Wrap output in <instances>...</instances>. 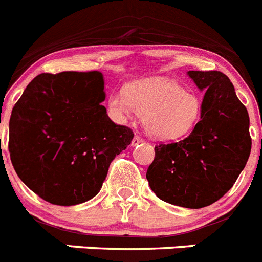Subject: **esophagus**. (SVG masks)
I'll return each instance as SVG.
<instances>
[{"mask_svg": "<svg viewBox=\"0 0 262 262\" xmlns=\"http://www.w3.org/2000/svg\"><path fill=\"white\" fill-rule=\"evenodd\" d=\"M140 143H143V139L140 138V136L136 135L135 138L133 139V142H131V144H133V147H136V146H139Z\"/></svg>", "mask_w": 262, "mask_h": 262, "instance_id": "obj_1", "label": "esophagus"}]
</instances>
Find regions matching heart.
I'll list each match as a JSON object with an SVG mask.
<instances>
[{
    "label": "heart",
    "mask_w": 262,
    "mask_h": 262,
    "mask_svg": "<svg viewBox=\"0 0 262 262\" xmlns=\"http://www.w3.org/2000/svg\"><path fill=\"white\" fill-rule=\"evenodd\" d=\"M110 111L124 118L135 110L144 129L152 138L175 140L195 129L203 116V102L198 94L167 78L135 82L128 91H115L108 99Z\"/></svg>",
    "instance_id": "b5f03b06"
}]
</instances>
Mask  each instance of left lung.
Instances as JSON below:
<instances>
[{
  "label": "left lung",
  "instance_id": "1",
  "mask_svg": "<svg viewBox=\"0 0 262 262\" xmlns=\"http://www.w3.org/2000/svg\"><path fill=\"white\" fill-rule=\"evenodd\" d=\"M204 90L203 116L185 139L155 147L147 180L165 203L199 209L233 187L252 148L249 115L220 71H188Z\"/></svg>",
  "mask_w": 262,
  "mask_h": 262
}]
</instances>
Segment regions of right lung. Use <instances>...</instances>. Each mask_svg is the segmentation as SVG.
I'll return each instance as SVG.
<instances>
[{"label":"right lung","mask_w":262,"mask_h":262,"mask_svg":"<svg viewBox=\"0 0 262 262\" xmlns=\"http://www.w3.org/2000/svg\"><path fill=\"white\" fill-rule=\"evenodd\" d=\"M100 71L39 74L13 107L9 152L18 178L55 205H77L102 188L133 131L107 115Z\"/></svg>","instance_id":"1"}]
</instances>
